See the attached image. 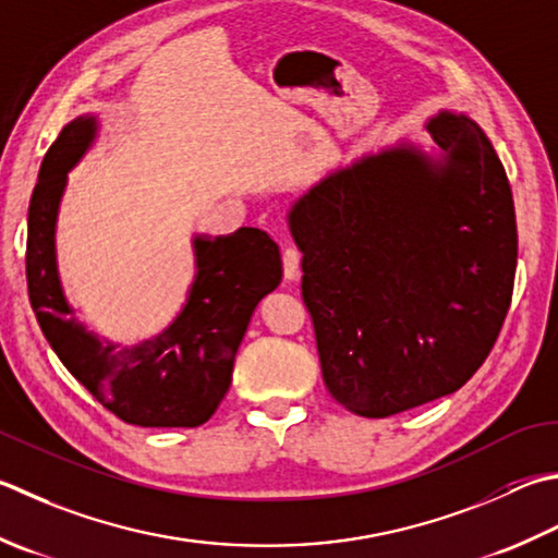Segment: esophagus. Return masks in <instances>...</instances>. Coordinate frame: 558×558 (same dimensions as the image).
<instances>
[{
    "label": "esophagus",
    "mask_w": 558,
    "mask_h": 558,
    "mask_svg": "<svg viewBox=\"0 0 558 558\" xmlns=\"http://www.w3.org/2000/svg\"><path fill=\"white\" fill-rule=\"evenodd\" d=\"M282 272H286V280L292 282L300 276V251L294 246H288L282 251Z\"/></svg>",
    "instance_id": "1"
}]
</instances>
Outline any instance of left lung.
<instances>
[{
	"mask_svg": "<svg viewBox=\"0 0 558 558\" xmlns=\"http://www.w3.org/2000/svg\"><path fill=\"white\" fill-rule=\"evenodd\" d=\"M302 195L288 222L329 395L387 418L460 389L494 348L518 266L512 191L472 118L425 123Z\"/></svg>",
	"mask_w": 558,
	"mask_h": 558,
	"instance_id": "1",
	"label": "left lung"
}]
</instances>
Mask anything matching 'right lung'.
<instances>
[{
    "label": "right lung",
    "instance_id": "1",
    "mask_svg": "<svg viewBox=\"0 0 558 558\" xmlns=\"http://www.w3.org/2000/svg\"><path fill=\"white\" fill-rule=\"evenodd\" d=\"M96 135V116L74 118L40 163L28 205L31 307L62 365L120 421L142 428H195L213 416L232 385L234 355L256 304L280 286V248L256 227L215 239L195 234V278L177 319L130 348L96 336L64 298L54 251L68 173Z\"/></svg>",
    "mask_w": 558,
    "mask_h": 558
}]
</instances>
